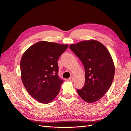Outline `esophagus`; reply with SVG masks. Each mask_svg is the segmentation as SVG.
I'll return each instance as SVG.
<instances>
[{
  "label": "esophagus",
  "mask_w": 131,
  "mask_h": 131,
  "mask_svg": "<svg viewBox=\"0 0 131 131\" xmlns=\"http://www.w3.org/2000/svg\"><path fill=\"white\" fill-rule=\"evenodd\" d=\"M69 81L70 82H73L74 81V78L73 77H71L70 78H69Z\"/></svg>",
  "instance_id": "obj_1"
}]
</instances>
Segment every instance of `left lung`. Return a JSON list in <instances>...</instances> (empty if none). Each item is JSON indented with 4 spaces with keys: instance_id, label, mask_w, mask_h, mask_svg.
<instances>
[{
    "instance_id": "obj_1",
    "label": "left lung",
    "mask_w": 131,
    "mask_h": 131,
    "mask_svg": "<svg viewBox=\"0 0 131 131\" xmlns=\"http://www.w3.org/2000/svg\"><path fill=\"white\" fill-rule=\"evenodd\" d=\"M70 48L83 63L85 84L78 94L85 102L100 99L109 90L115 74L113 58L104 45L95 40H83L71 44Z\"/></svg>"
}]
</instances>
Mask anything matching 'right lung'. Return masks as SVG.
I'll return each instance as SVG.
<instances>
[{
	"instance_id": "1",
	"label": "right lung",
	"mask_w": 131,
	"mask_h": 131,
	"mask_svg": "<svg viewBox=\"0 0 131 131\" xmlns=\"http://www.w3.org/2000/svg\"><path fill=\"white\" fill-rule=\"evenodd\" d=\"M68 44L40 41L26 50L20 61L22 83L38 102L48 104L58 95L63 82L58 76V60Z\"/></svg>"
}]
</instances>
